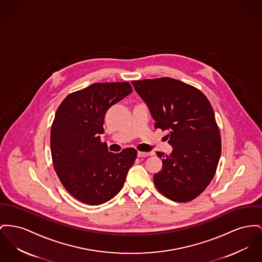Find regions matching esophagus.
Here are the masks:
<instances>
[{
	"label": "esophagus",
	"instance_id": "1",
	"mask_svg": "<svg viewBox=\"0 0 262 262\" xmlns=\"http://www.w3.org/2000/svg\"><path fill=\"white\" fill-rule=\"evenodd\" d=\"M150 155H152V152H143V151L138 152L139 157H146V156H150Z\"/></svg>",
	"mask_w": 262,
	"mask_h": 262
}]
</instances>
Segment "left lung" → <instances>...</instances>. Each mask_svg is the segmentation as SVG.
I'll return each instance as SVG.
<instances>
[{
  "mask_svg": "<svg viewBox=\"0 0 262 262\" xmlns=\"http://www.w3.org/2000/svg\"><path fill=\"white\" fill-rule=\"evenodd\" d=\"M132 83L148 106L154 127L169 132L172 152H156L163 163L154 174L157 190L175 202L195 199L214 178L222 151L211 103L199 89L173 78Z\"/></svg>",
  "mask_w": 262,
  "mask_h": 262,
  "instance_id": "left-lung-1",
  "label": "left lung"
}]
</instances>
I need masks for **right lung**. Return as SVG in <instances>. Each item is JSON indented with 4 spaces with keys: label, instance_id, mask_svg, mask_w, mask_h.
I'll use <instances>...</instances> for the list:
<instances>
[{
    "label": "right lung",
    "instance_id": "obj_1",
    "mask_svg": "<svg viewBox=\"0 0 262 262\" xmlns=\"http://www.w3.org/2000/svg\"><path fill=\"white\" fill-rule=\"evenodd\" d=\"M132 92L128 82L94 83L69 94L56 111L50 134L53 167L68 193L84 204L113 199L135 163V148L113 154L100 138L108 108Z\"/></svg>",
    "mask_w": 262,
    "mask_h": 262
}]
</instances>
